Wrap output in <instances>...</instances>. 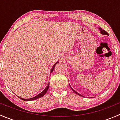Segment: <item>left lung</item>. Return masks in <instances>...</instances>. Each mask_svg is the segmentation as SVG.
Segmentation results:
<instances>
[{"mask_svg":"<svg viewBox=\"0 0 120 120\" xmlns=\"http://www.w3.org/2000/svg\"><path fill=\"white\" fill-rule=\"evenodd\" d=\"M99 30H100V34H102V35H109L108 33H107V32H106V31H105V30H103V29L101 28H99ZM69 85H70V84H69ZM70 88H71V89H72V90H73V91L76 94H77V95H79V96H83L82 95H81V94H78V93L77 92H76L75 90H74V89H72V87L71 86V85H70Z\"/></svg>","mask_w":120,"mask_h":120,"instance_id":"obj_1","label":"left lung"}]
</instances>
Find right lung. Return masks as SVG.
<instances>
[{"label":"right lung","instance_id":"1","mask_svg":"<svg viewBox=\"0 0 120 120\" xmlns=\"http://www.w3.org/2000/svg\"><path fill=\"white\" fill-rule=\"evenodd\" d=\"M58 63H59V61H57V62L54 65H53V67H52V70H51V71H50V73H52V71H53V70H54V67H55V66L56 65V64H57ZM49 83H48V85L46 86V87L45 88V89L43 90V91L41 92L39 94H38V95H37L36 96H35V97H33L32 98H30V99H23V98L19 97V96H18V97L20 98V99L24 100V101H32V100H36V99H39V98H41V97H42V96H44V95L46 94V93L47 92V91H48V89H49Z\"/></svg>","mask_w":120,"mask_h":120}]
</instances>
